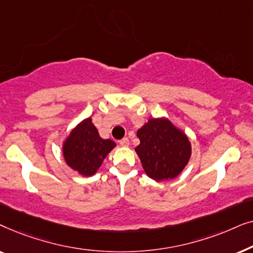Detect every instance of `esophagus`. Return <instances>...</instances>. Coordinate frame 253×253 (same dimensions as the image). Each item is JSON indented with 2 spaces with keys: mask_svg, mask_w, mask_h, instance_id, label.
Returning a JSON list of instances; mask_svg holds the SVG:
<instances>
[{
  "mask_svg": "<svg viewBox=\"0 0 253 253\" xmlns=\"http://www.w3.org/2000/svg\"><path fill=\"white\" fill-rule=\"evenodd\" d=\"M119 143H120L121 146H123V147L129 146V139H127V138H123V139H121Z\"/></svg>",
  "mask_w": 253,
  "mask_h": 253,
  "instance_id": "esophagus-1",
  "label": "esophagus"
}]
</instances>
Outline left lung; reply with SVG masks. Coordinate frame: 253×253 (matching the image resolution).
<instances>
[{
	"mask_svg": "<svg viewBox=\"0 0 253 253\" xmlns=\"http://www.w3.org/2000/svg\"><path fill=\"white\" fill-rule=\"evenodd\" d=\"M134 148L148 177L167 181L181 174L191 157L186 134L167 119H150L139 130Z\"/></svg>",
	"mask_w": 253,
	"mask_h": 253,
	"instance_id": "8db88e82",
	"label": "left lung"
}]
</instances>
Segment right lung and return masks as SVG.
Returning <instances> with one entry per match:
<instances>
[{"instance_id": "obj_1", "label": "right lung", "mask_w": 253, "mask_h": 253, "mask_svg": "<svg viewBox=\"0 0 253 253\" xmlns=\"http://www.w3.org/2000/svg\"><path fill=\"white\" fill-rule=\"evenodd\" d=\"M116 144L102 139L88 117L82 121L63 143V157L69 167L83 176L94 175Z\"/></svg>"}]
</instances>
